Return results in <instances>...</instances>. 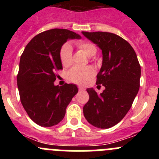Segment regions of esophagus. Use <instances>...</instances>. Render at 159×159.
Instances as JSON below:
<instances>
[{
    "instance_id": "1",
    "label": "esophagus",
    "mask_w": 159,
    "mask_h": 159,
    "mask_svg": "<svg viewBox=\"0 0 159 159\" xmlns=\"http://www.w3.org/2000/svg\"><path fill=\"white\" fill-rule=\"evenodd\" d=\"M78 88H79V91H84V90H85V89H84V87H80V86Z\"/></svg>"
}]
</instances>
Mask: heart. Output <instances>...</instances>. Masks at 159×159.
<instances>
[{
	"instance_id": "obj_1",
	"label": "heart",
	"mask_w": 159,
	"mask_h": 159,
	"mask_svg": "<svg viewBox=\"0 0 159 159\" xmlns=\"http://www.w3.org/2000/svg\"><path fill=\"white\" fill-rule=\"evenodd\" d=\"M76 47L88 57H93L97 52V47L92 42L81 40L76 42ZM60 60L64 67H67L72 62V48L70 44L66 43L60 49ZM95 75V71L91 67H73L68 73L67 78L70 81L80 85H86Z\"/></svg>"
}]
</instances>
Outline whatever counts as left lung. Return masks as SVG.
Segmentation results:
<instances>
[{
  "label": "left lung",
  "instance_id": "1",
  "mask_svg": "<svg viewBox=\"0 0 159 159\" xmlns=\"http://www.w3.org/2000/svg\"><path fill=\"white\" fill-rule=\"evenodd\" d=\"M102 50V64L96 84L105 89L98 95L87 89L89 100L84 107L85 119L94 127L110 128L121 121L131 107L140 85L141 67L134 48L119 36L106 32H82Z\"/></svg>",
  "mask_w": 159,
  "mask_h": 159
}]
</instances>
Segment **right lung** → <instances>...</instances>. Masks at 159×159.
I'll return each instance as SVG.
<instances>
[{"label":"right lung","mask_w":159,"mask_h":159,"mask_svg":"<svg viewBox=\"0 0 159 159\" xmlns=\"http://www.w3.org/2000/svg\"><path fill=\"white\" fill-rule=\"evenodd\" d=\"M75 38L81 37L67 29L44 31L32 38L20 57L17 74L20 102L30 119L41 127L62 121L67 105L78 92L75 84L54 85L56 72L63 69L61 47Z\"/></svg>","instance_id":"1"}]
</instances>
